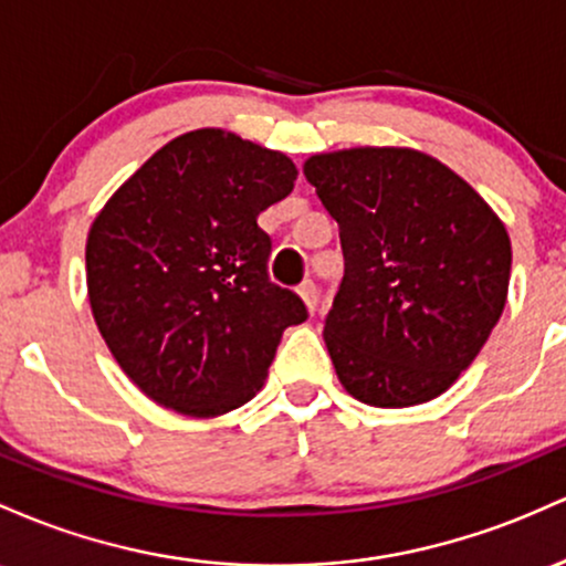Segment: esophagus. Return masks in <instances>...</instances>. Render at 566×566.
I'll return each instance as SVG.
<instances>
[{"mask_svg":"<svg viewBox=\"0 0 566 566\" xmlns=\"http://www.w3.org/2000/svg\"><path fill=\"white\" fill-rule=\"evenodd\" d=\"M300 294H302L304 304H307L310 313H315V307H317V285H315V281H304L300 285Z\"/></svg>","mask_w":566,"mask_h":566,"instance_id":"esophagus-1","label":"esophagus"}]
</instances>
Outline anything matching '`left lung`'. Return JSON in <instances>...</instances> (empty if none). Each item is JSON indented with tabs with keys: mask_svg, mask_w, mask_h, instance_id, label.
I'll use <instances>...</instances> for the list:
<instances>
[{
	"mask_svg": "<svg viewBox=\"0 0 566 566\" xmlns=\"http://www.w3.org/2000/svg\"><path fill=\"white\" fill-rule=\"evenodd\" d=\"M304 176L339 224L345 256L323 317L339 382L382 409L441 396L503 315V221L471 184L415 149L315 155Z\"/></svg>",
	"mask_w": 566,
	"mask_h": 566,
	"instance_id": "8db88e82",
	"label": "left lung"
}]
</instances>
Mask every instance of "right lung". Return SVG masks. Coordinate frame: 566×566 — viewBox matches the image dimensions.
Instances as JSON below:
<instances>
[{"instance_id": "obj_1", "label": "right lung", "mask_w": 566, "mask_h": 566, "mask_svg": "<svg viewBox=\"0 0 566 566\" xmlns=\"http://www.w3.org/2000/svg\"><path fill=\"white\" fill-rule=\"evenodd\" d=\"M281 151L216 128L174 138L95 216L87 294L98 332L151 401L189 417L238 409L262 387L296 291L270 281L259 213L294 189Z\"/></svg>"}]
</instances>
